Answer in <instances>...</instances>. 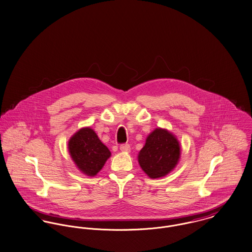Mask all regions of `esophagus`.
<instances>
[{
    "instance_id": "obj_1",
    "label": "esophagus",
    "mask_w": 252,
    "mask_h": 252,
    "mask_svg": "<svg viewBox=\"0 0 252 252\" xmlns=\"http://www.w3.org/2000/svg\"><path fill=\"white\" fill-rule=\"evenodd\" d=\"M130 150H131V148H130L129 144H122V145H120V151L128 153V152H130Z\"/></svg>"
}]
</instances>
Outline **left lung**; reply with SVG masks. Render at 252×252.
I'll list each match as a JSON object with an SVG mask.
<instances>
[{
  "instance_id": "left-lung-1",
  "label": "left lung",
  "mask_w": 252,
  "mask_h": 252,
  "mask_svg": "<svg viewBox=\"0 0 252 252\" xmlns=\"http://www.w3.org/2000/svg\"><path fill=\"white\" fill-rule=\"evenodd\" d=\"M181 158V144L177 136L167 129L156 128L146 137L137 161L151 179L168 175L178 165Z\"/></svg>"
}]
</instances>
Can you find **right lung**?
Wrapping results in <instances>:
<instances>
[{
  "mask_svg": "<svg viewBox=\"0 0 252 252\" xmlns=\"http://www.w3.org/2000/svg\"><path fill=\"white\" fill-rule=\"evenodd\" d=\"M68 153L78 170L88 177H94L111 157L108 147L91 128L79 129L68 139Z\"/></svg>",
  "mask_w": 252,
  "mask_h": 252,
  "instance_id": "obj_1",
  "label": "right lung"
}]
</instances>
